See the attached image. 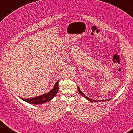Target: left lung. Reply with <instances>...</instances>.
Here are the masks:
<instances>
[{
    "label": "left lung",
    "instance_id": "8db88e82",
    "mask_svg": "<svg viewBox=\"0 0 133 133\" xmlns=\"http://www.w3.org/2000/svg\"><path fill=\"white\" fill-rule=\"evenodd\" d=\"M78 92H79V94H81L83 96V97H84V98H85L86 99H87V100H88L89 101H90V102H104V101H109L111 99H106V100H94V99H90L89 98H88L87 97V96H86L85 95H84L83 93L81 91V90H80V88L79 87V86H78Z\"/></svg>",
    "mask_w": 133,
    "mask_h": 133
}]
</instances>
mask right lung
<instances>
[{"label":"right lung","instance_id":"right-lung-1","mask_svg":"<svg viewBox=\"0 0 133 133\" xmlns=\"http://www.w3.org/2000/svg\"><path fill=\"white\" fill-rule=\"evenodd\" d=\"M58 81L55 83L54 86L53 88L51 90H50L49 92H48L46 94L38 96V97H34V98H28V99H25L21 97H19L22 100L26 102L27 103H29L30 104H42L44 103L47 102H49L52 99L55 97L56 94H57L59 90V86H58Z\"/></svg>","mask_w":133,"mask_h":133}]
</instances>
